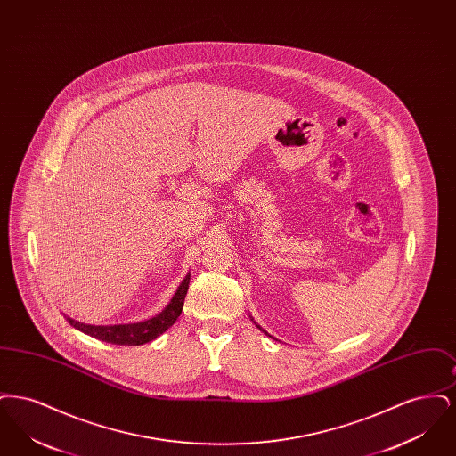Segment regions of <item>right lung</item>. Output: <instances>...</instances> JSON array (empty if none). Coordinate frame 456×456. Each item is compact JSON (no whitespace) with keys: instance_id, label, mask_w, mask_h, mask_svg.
I'll return each mask as SVG.
<instances>
[{"instance_id":"1","label":"right lung","mask_w":456,"mask_h":456,"mask_svg":"<svg viewBox=\"0 0 456 456\" xmlns=\"http://www.w3.org/2000/svg\"><path fill=\"white\" fill-rule=\"evenodd\" d=\"M188 287H190V273L177 287L171 303L166 305V309L162 313H159L157 316L151 318V320H145V322H140V323L95 326L86 325V323L75 322L71 318H66V320H68L69 325L75 326L77 330L87 333L97 340L114 344V346H128V347L130 346H143L147 342L155 340L159 335H162L167 328H171L175 323V320L179 318V314L183 311V304H184Z\"/></svg>"}]
</instances>
